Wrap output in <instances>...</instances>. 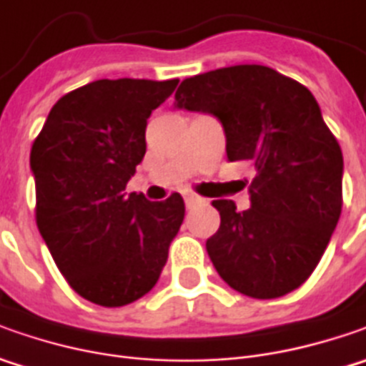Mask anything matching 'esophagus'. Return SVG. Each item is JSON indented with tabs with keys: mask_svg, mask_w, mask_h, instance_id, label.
I'll use <instances>...</instances> for the list:
<instances>
[{
	"mask_svg": "<svg viewBox=\"0 0 366 366\" xmlns=\"http://www.w3.org/2000/svg\"><path fill=\"white\" fill-rule=\"evenodd\" d=\"M183 199H185V204L187 205L202 204V197H199V195H195V193H191V191H185V193H183Z\"/></svg>",
	"mask_w": 366,
	"mask_h": 366,
	"instance_id": "34e87169",
	"label": "esophagus"
}]
</instances>
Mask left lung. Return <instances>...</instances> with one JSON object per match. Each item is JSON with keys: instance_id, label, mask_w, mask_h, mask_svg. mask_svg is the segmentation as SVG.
<instances>
[{"instance_id": "left-lung-1", "label": "left lung", "mask_w": 366, "mask_h": 366, "mask_svg": "<svg viewBox=\"0 0 366 366\" xmlns=\"http://www.w3.org/2000/svg\"><path fill=\"white\" fill-rule=\"evenodd\" d=\"M175 106L222 122L228 161H252L250 207L216 199L219 228L205 248L219 277L274 300L314 273L342 212V150L307 87L262 64L185 79Z\"/></svg>"}]
</instances>
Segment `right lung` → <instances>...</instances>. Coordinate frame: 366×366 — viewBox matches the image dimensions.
<instances>
[{"label":"right lung","mask_w":366,"mask_h":366,"mask_svg":"<svg viewBox=\"0 0 366 366\" xmlns=\"http://www.w3.org/2000/svg\"><path fill=\"white\" fill-rule=\"evenodd\" d=\"M177 83H87L52 106L32 144L38 230L66 283L87 302L120 307L147 295L183 224L179 193L164 202L124 193L147 152V120Z\"/></svg>","instance_id":"add662e5"}]
</instances>
